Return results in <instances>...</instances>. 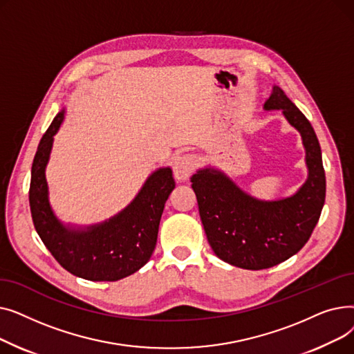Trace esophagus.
Here are the masks:
<instances>
[{"instance_id": "obj_1", "label": "esophagus", "mask_w": 354, "mask_h": 354, "mask_svg": "<svg viewBox=\"0 0 354 354\" xmlns=\"http://www.w3.org/2000/svg\"><path fill=\"white\" fill-rule=\"evenodd\" d=\"M196 165H198V159L195 155H189V153L178 155L174 159V166H172L175 179L179 182L187 180L191 176V174L195 171Z\"/></svg>"}]
</instances>
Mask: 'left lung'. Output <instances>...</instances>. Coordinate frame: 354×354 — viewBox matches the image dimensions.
I'll return each instance as SVG.
<instances>
[{"instance_id": "1", "label": "left lung", "mask_w": 354, "mask_h": 354, "mask_svg": "<svg viewBox=\"0 0 354 354\" xmlns=\"http://www.w3.org/2000/svg\"><path fill=\"white\" fill-rule=\"evenodd\" d=\"M264 110H281L301 136L308 174L295 194L258 199L212 166L191 178L212 251L222 261L244 270L270 268L299 252L317 225L326 199L322 149L311 123L278 86H272Z\"/></svg>"}]
</instances>
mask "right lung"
<instances>
[{
  "label": "right lung",
  "mask_w": 354,
  "mask_h": 354,
  "mask_svg": "<svg viewBox=\"0 0 354 354\" xmlns=\"http://www.w3.org/2000/svg\"><path fill=\"white\" fill-rule=\"evenodd\" d=\"M60 110L43 135L31 167L30 208L37 234L59 264L73 275L90 281H118L139 271L156 247L165 202L175 189L169 166L147 176L126 208L93 225L64 224L54 214L46 167L54 135L64 120Z\"/></svg>",
  "instance_id": "obj_1"
}]
</instances>
